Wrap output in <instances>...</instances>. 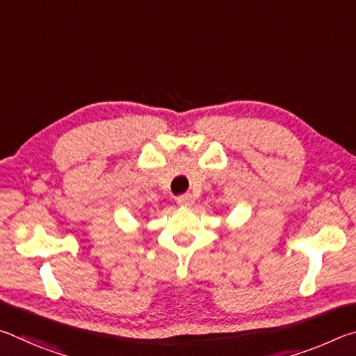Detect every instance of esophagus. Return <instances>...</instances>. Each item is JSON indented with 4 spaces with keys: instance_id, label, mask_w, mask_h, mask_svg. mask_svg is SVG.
<instances>
[{
    "instance_id": "34e87169",
    "label": "esophagus",
    "mask_w": 356,
    "mask_h": 356,
    "mask_svg": "<svg viewBox=\"0 0 356 356\" xmlns=\"http://www.w3.org/2000/svg\"><path fill=\"white\" fill-rule=\"evenodd\" d=\"M177 204L179 206H191L193 204V197L190 195H182L177 197Z\"/></svg>"
}]
</instances>
